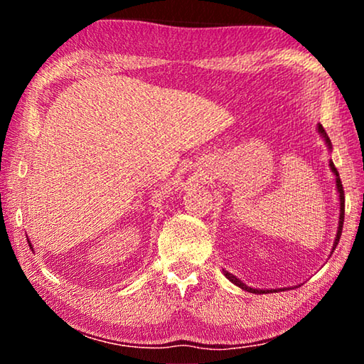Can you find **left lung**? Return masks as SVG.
<instances>
[{
    "instance_id": "obj_1",
    "label": "left lung",
    "mask_w": 364,
    "mask_h": 364,
    "mask_svg": "<svg viewBox=\"0 0 364 364\" xmlns=\"http://www.w3.org/2000/svg\"><path fill=\"white\" fill-rule=\"evenodd\" d=\"M316 130H318V133H319V134H321V138L324 139V143H326V146H328V149H329V151H332L331 139H329V136H328V133L324 132V128H323L321 123H318V125H316ZM329 167H331V171H332V173H334V176H336V188H337V194H338V223H337V232H336L334 244H332V250H331V254H332V252H334V249L337 247L338 239H341V234H342L343 215H345V197H343V188H342L341 176H338V171H337V168L334 167V162H332V160H329ZM223 273H225L226 278L232 282L234 286L241 287V289H244V291L252 292V294H271V292H279V291H284V289H289V287H281V289H255V287H250V286L245 284V282H242L241 279H239L237 276L231 274L230 271L223 269Z\"/></svg>"
}]
</instances>
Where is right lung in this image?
Masks as SVG:
<instances>
[{"mask_svg":"<svg viewBox=\"0 0 364 364\" xmlns=\"http://www.w3.org/2000/svg\"><path fill=\"white\" fill-rule=\"evenodd\" d=\"M27 242H28V245H30V249H32V250H33V247H32V242H30V241H28V237H27Z\"/></svg>","mask_w":364,"mask_h":364,"instance_id":"obj_1","label":"right lung"}]
</instances>
